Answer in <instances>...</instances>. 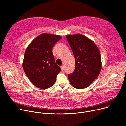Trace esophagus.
Wrapping results in <instances>:
<instances>
[{"instance_id": "obj_1", "label": "esophagus", "mask_w": 126, "mask_h": 126, "mask_svg": "<svg viewBox=\"0 0 126 126\" xmlns=\"http://www.w3.org/2000/svg\"><path fill=\"white\" fill-rule=\"evenodd\" d=\"M60 68H61V70L62 71H63L64 70V66H60Z\"/></svg>"}]
</instances>
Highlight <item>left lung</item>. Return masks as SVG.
<instances>
[{
	"label": "left lung",
	"instance_id": "1",
	"mask_svg": "<svg viewBox=\"0 0 126 126\" xmlns=\"http://www.w3.org/2000/svg\"><path fill=\"white\" fill-rule=\"evenodd\" d=\"M66 38L72 50L75 64L74 72L68 75V79L73 87L86 88L97 78L101 72L100 50L94 42L83 35H68Z\"/></svg>",
	"mask_w": 126,
	"mask_h": 126
}]
</instances>
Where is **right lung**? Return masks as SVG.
I'll list each match as a JSON object with an SVG mask.
<instances>
[{
	"label": "right lung",
	"instance_id": "right-lung-1",
	"mask_svg": "<svg viewBox=\"0 0 126 126\" xmlns=\"http://www.w3.org/2000/svg\"><path fill=\"white\" fill-rule=\"evenodd\" d=\"M61 38L60 35L43 33L27 46L22 67L25 74L36 87L46 89L55 83L61 69L55 63L52 48Z\"/></svg>",
	"mask_w": 126,
	"mask_h": 126
}]
</instances>
